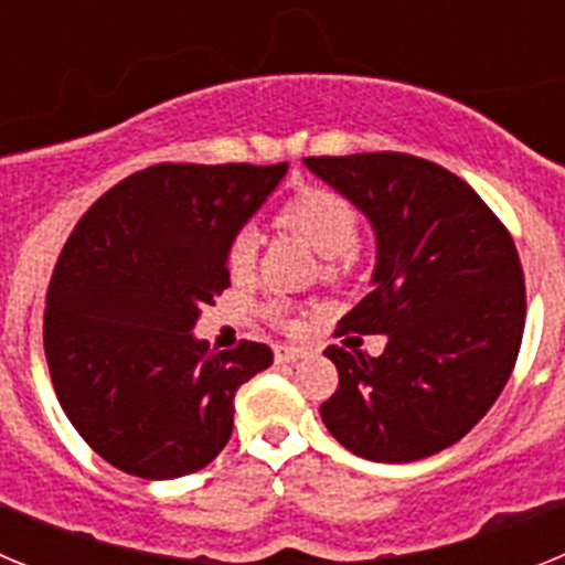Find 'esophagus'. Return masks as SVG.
Here are the masks:
<instances>
[{
  "label": "esophagus",
  "mask_w": 565,
  "mask_h": 565,
  "mask_svg": "<svg viewBox=\"0 0 565 565\" xmlns=\"http://www.w3.org/2000/svg\"><path fill=\"white\" fill-rule=\"evenodd\" d=\"M299 356H302V348H294V344H277V348H274V359H277L279 364H291L297 362Z\"/></svg>",
  "instance_id": "obj_1"
}]
</instances>
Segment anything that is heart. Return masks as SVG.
Returning a JSON list of instances; mask_svg holds the SVG:
<instances>
[{"label": "heart", "mask_w": 565, "mask_h": 565, "mask_svg": "<svg viewBox=\"0 0 565 565\" xmlns=\"http://www.w3.org/2000/svg\"><path fill=\"white\" fill-rule=\"evenodd\" d=\"M277 221L317 248L322 257H351L362 237V217L342 192L328 186H306L291 194L279 206ZM257 257V234L243 226L232 234L226 246V266L232 274L252 271ZM266 313L271 319L286 317V308L279 302H268Z\"/></svg>", "instance_id": "1"}]
</instances>
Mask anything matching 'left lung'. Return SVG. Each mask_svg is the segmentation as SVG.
<instances>
[{
    "mask_svg": "<svg viewBox=\"0 0 565 565\" xmlns=\"http://www.w3.org/2000/svg\"><path fill=\"white\" fill-rule=\"evenodd\" d=\"M306 167L376 228L373 291L337 337H387L382 356L328 344L339 387L322 422L367 461L436 456L487 416L515 367L526 322L515 239L476 189L416 154H322Z\"/></svg>",
    "mask_w": 565,
    "mask_h": 565,
    "instance_id": "8db88e82",
    "label": "left lung"
}]
</instances>
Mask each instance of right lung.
Instances as JSON below:
<instances>
[{
    "instance_id": "right-lung-1",
    "label": "right lung",
    "mask_w": 565,
    "mask_h": 565,
    "mask_svg": "<svg viewBox=\"0 0 565 565\" xmlns=\"http://www.w3.org/2000/svg\"><path fill=\"white\" fill-rule=\"evenodd\" d=\"M288 163H154L115 183L64 243L44 302V356L78 436L115 469L167 481L232 438L234 393L266 371L263 342L192 337L226 291L232 234Z\"/></svg>"
}]
</instances>
